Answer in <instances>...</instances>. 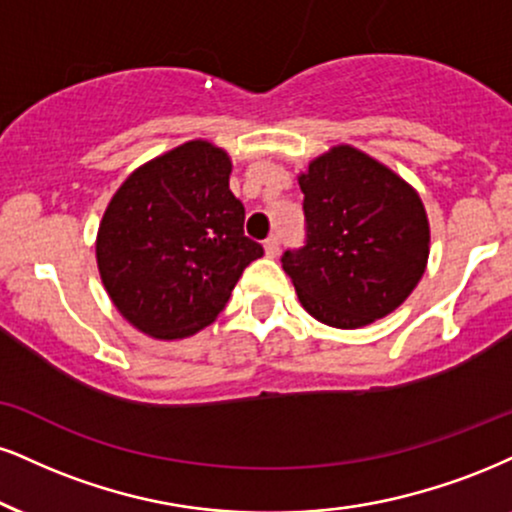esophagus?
<instances>
[{
	"instance_id": "obj_1",
	"label": "esophagus",
	"mask_w": 512,
	"mask_h": 512,
	"mask_svg": "<svg viewBox=\"0 0 512 512\" xmlns=\"http://www.w3.org/2000/svg\"><path fill=\"white\" fill-rule=\"evenodd\" d=\"M279 248H281L279 236H269L267 240H264V252H267V257L279 255Z\"/></svg>"
}]
</instances>
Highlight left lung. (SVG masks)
<instances>
[{
	"instance_id": "8db88e82",
	"label": "left lung",
	"mask_w": 512,
	"mask_h": 512,
	"mask_svg": "<svg viewBox=\"0 0 512 512\" xmlns=\"http://www.w3.org/2000/svg\"><path fill=\"white\" fill-rule=\"evenodd\" d=\"M305 243L281 255L319 322L357 329L386 317L422 279L429 224L420 195L384 164L341 145L300 176Z\"/></svg>"
}]
</instances>
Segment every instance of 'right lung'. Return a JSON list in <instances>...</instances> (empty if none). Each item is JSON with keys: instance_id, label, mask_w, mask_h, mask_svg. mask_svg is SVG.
<instances>
[{"instance_id": "obj_1", "label": "right lung", "mask_w": 512, "mask_h": 512, "mask_svg": "<svg viewBox=\"0 0 512 512\" xmlns=\"http://www.w3.org/2000/svg\"><path fill=\"white\" fill-rule=\"evenodd\" d=\"M231 159L193 140L123 181L97 233V267L116 310L147 336L212 324L243 269L264 255L229 190Z\"/></svg>"}]
</instances>
